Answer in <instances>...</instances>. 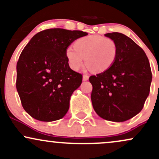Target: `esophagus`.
<instances>
[{
    "instance_id": "esophagus-1",
    "label": "esophagus",
    "mask_w": 159,
    "mask_h": 159,
    "mask_svg": "<svg viewBox=\"0 0 159 159\" xmlns=\"http://www.w3.org/2000/svg\"><path fill=\"white\" fill-rule=\"evenodd\" d=\"M89 79V76L87 75H83V81H86Z\"/></svg>"
}]
</instances>
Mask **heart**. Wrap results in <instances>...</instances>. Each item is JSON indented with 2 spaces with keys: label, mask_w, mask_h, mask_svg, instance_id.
<instances>
[{
  "label": "heart",
  "mask_w": 159,
  "mask_h": 159,
  "mask_svg": "<svg viewBox=\"0 0 159 159\" xmlns=\"http://www.w3.org/2000/svg\"><path fill=\"white\" fill-rule=\"evenodd\" d=\"M118 53L116 42L111 38L93 35L79 38L74 43V47L66 50V57L70 68L80 69L84 63L93 72H102L114 64Z\"/></svg>",
  "instance_id": "heart-1"
}]
</instances>
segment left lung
Wrapping results in <instances>:
<instances>
[{
    "label": "left lung",
    "mask_w": 159,
    "mask_h": 159,
    "mask_svg": "<svg viewBox=\"0 0 159 159\" xmlns=\"http://www.w3.org/2000/svg\"><path fill=\"white\" fill-rule=\"evenodd\" d=\"M105 36L116 42L117 56L108 69L89 78L93 85L91 101L100 117L124 122L143 109L152 72L145 52L131 38L117 32Z\"/></svg>",
    "instance_id": "8db88e82"
}]
</instances>
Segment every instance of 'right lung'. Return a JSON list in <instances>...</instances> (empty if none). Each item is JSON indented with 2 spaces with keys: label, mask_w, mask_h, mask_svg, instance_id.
<instances>
[{
  "label": "right lung",
  "mask_w": 159,
  "mask_h": 159,
  "mask_svg": "<svg viewBox=\"0 0 159 159\" xmlns=\"http://www.w3.org/2000/svg\"><path fill=\"white\" fill-rule=\"evenodd\" d=\"M87 35L81 30L47 29L27 43L17 62L16 89L23 108L34 119L52 122L63 118L82 75L70 69L66 50Z\"/></svg>",
  "instance_id": "1"
}]
</instances>
